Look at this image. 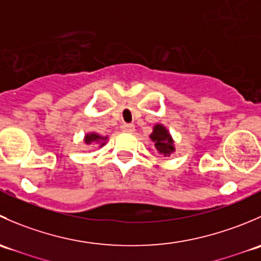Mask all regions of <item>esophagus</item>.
<instances>
[{"instance_id":"1","label":"esophagus","mask_w":261,"mask_h":261,"mask_svg":"<svg viewBox=\"0 0 261 261\" xmlns=\"http://www.w3.org/2000/svg\"><path fill=\"white\" fill-rule=\"evenodd\" d=\"M121 130H122L123 133H134V131H135V126H134L133 123H122Z\"/></svg>"}]
</instances>
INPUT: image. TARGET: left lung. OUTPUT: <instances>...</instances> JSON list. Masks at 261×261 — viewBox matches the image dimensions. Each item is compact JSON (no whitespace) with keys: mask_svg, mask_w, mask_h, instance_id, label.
<instances>
[{"mask_svg":"<svg viewBox=\"0 0 261 261\" xmlns=\"http://www.w3.org/2000/svg\"><path fill=\"white\" fill-rule=\"evenodd\" d=\"M150 139L154 143L155 149L158 152L164 156H170V154L175 151L174 140L169 134L168 128L162 123H156L152 127V133L150 134Z\"/></svg>","mask_w":261,"mask_h":261,"instance_id":"left-lung-1","label":"left lung"}]
</instances>
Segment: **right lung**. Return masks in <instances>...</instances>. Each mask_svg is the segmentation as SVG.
Wrapping results in <instances>:
<instances>
[{
	"instance_id": "right-lung-1",
	"label": "right lung",
	"mask_w": 261,
	"mask_h": 261,
	"mask_svg": "<svg viewBox=\"0 0 261 261\" xmlns=\"http://www.w3.org/2000/svg\"><path fill=\"white\" fill-rule=\"evenodd\" d=\"M107 139V136H102L97 133H89L84 135L83 140L86 145H99V147H102L106 145Z\"/></svg>"
}]
</instances>
